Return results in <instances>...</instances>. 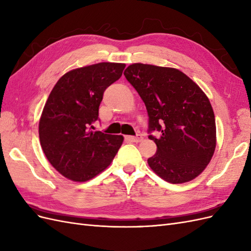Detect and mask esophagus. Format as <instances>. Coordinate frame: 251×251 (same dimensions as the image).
<instances>
[{
  "instance_id": "obj_1",
  "label": "esophagus",
  "mask_w": 251,
  "mask_h": 251,
  "mask_svg": "<svg viewBox=\"0 0 251 251\" xmlns=\"http://www.w3.org/2000/svg\"><path fill=\"white\" fill-rule=\"evenodd\" d=\"M126 139L130 142H140L142 140L141 135H136V136H126Z\"/></svg>"
}]
</instances>
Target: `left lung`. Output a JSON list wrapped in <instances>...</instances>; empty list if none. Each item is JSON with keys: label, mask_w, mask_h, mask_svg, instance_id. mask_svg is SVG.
Wrapping results in <instances>:
<instances>
[{"label": "left lung", "mask_w": 251, "mask_h": 251, "mask_svg": "<svg viewBox=\"0 0 251 251\" xmlns=\"http://www.w3.org/2000/svg\"><path fill=\"white\" fill-rule=\"evenodd\" d=\"M125 76L137 91L149 115V133L158 131L150 168L173 184L184 183L205 170L216 149L215 114L207 96L174 68L133 64Z\"/></svg>", "instance_id": "left-lung-1"}]
</instances>
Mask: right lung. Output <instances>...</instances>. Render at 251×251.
Returning <instances> with one entry per match:
<instances>
[{
  "label": "right lung",
  "instance_id": "1",
  "mask_svg": "<svg viewBox=\"0 0 251 251\" xmlns=\"http://www.w3.org/2000/svg\"><path fill=\"white\" fill-rule=\"evenodd\" d=\"M125 64L100 63L78 68L58 79L39 125L45 156L64 177L94 178L111 164L124 141L121 135L93 132L103 92L118 80Z\"/></svg>",
  "mask_w": 251,
  "mask_h": 251
}]
</instances>
